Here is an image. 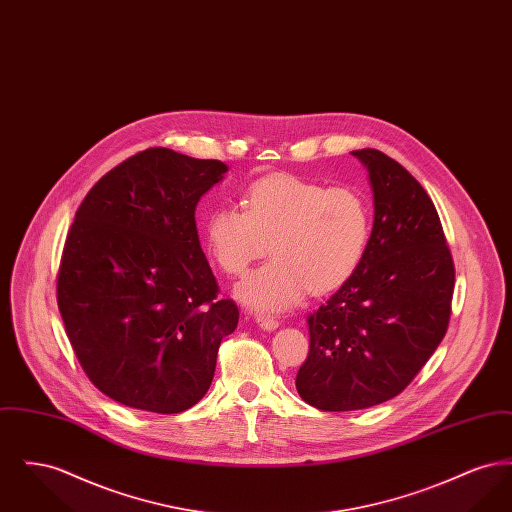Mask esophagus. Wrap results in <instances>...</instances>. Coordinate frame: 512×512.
I'll return each instance as SVG.
<instances>
[{
	"instance_id": "esophagus-1",
	"label": "esophagus",
	"mask_w": 512,
	"mask_h": 512,
	"mask_svg": "<svg viewBox=\"0 0 512 512\" xmlns=\"http://www.w3.org/2000/svg\"><path fill=\"white\" fill-rule=\"evenodd\" d=\"M255 322H257V326H259V328L268 330V332L278 328V320L274 317H270V315H257V317H255Z\"/></svg>"
}]
</instances>
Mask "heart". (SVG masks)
Segmentation results:
<instances>
[{
	"mask_svg": "<svg viewBox=\"0 0 512 512\" xmlns=\"http://www.w3.org/2000/svg\"><path fill=\"white\" fill-rule=\"evenodd\" d=\"M370 209L351 188H328L290 174L268 176L244 194V211L215 209L205 220V245L226 274L268 261L236 286L253 311H284L305 293L341 288L363 263Z\"/></svg>",
	"mask_w": 512,
	"mask_h": 512,
	"instance_id": "obj_1",
	"label": "heart"
}]
</instances>
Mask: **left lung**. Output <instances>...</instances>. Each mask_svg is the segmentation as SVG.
Here are the masks:
<instances>
[{"label":"left lung","mask_w":512,"mask_h":512,"mask_svg":"<svg viewBox=\"0 0 512 512\" xmlns=\"http://www.w3.org/2000/svg\"><path fill=\"white\" fill-rule=\"evenodd\" d=\"M368 171L374 224L365 259L309 322L295 388L320 411H359L405 390L447 332L455 267L438 211L378 149L351 151Z\"/></svg>","instance_id":"left-lung-1"}]
</instances>
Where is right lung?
Instances as JSON below:
<instances>
[{"label":"right lung","instance_id":"obj_1","mask_svg":"<svg viewBox=\"0 0 512 512\" xmlns=\"http://www.w3.org/2000/svg\"><path fill=\"white\" fill-rule=\"evenodd\" d=\"M228 167L149 147L101 176L63 247L57 305L74 353L107 397L182 413L207 393L232 299L199 245L195 207Z\"/></svg>","mask_w":512,"mask_h":512}]
</instances>
